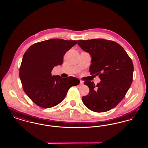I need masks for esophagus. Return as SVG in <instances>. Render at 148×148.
Instances as JSON below:
<instances>
[{"mask_svg": "<svg viewBox=\"0 0 148 148\" xmlns=\"http://www.w3.org/2000/svg\"><path fill=\"white\" fill-rule=\"evenodd\" d=\"M83 83H84L83 81H82V80H80V84L83 85Z\"/></svg>", "mask_w": 148, "mask_h": 148, "instance_id": "1", "label": "esophagus"}]
</instances>
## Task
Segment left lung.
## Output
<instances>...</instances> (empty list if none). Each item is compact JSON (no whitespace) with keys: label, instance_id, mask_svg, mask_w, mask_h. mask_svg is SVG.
<instances>
[{"label":"left lung","instance_id":"8db88e82","mask_svg":"<svg viewBox=\"0 0 148 148\" xmlns=\"http://www.w3.org/2000/svg\"><path fill=\"white\" fill-rule=\"evenodd\" d=\"M77 44L91 56V74L99 75L101 80L97 85L92 82H84L89 93L82 97V101L93 112L109 111L124 98L132 83V60L123 48L113 41L103 39L78 40Z\"/></svg>","mask_w":148,"mask_h":148}]
</instances>
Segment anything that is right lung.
Returning a JSON list of instances; mask_svg holds the SVG:
<instances>
[{
    "instance_id": "right-lung-1",
    "label": "right lung",
    "mask_w": 148,
    "mask_h": 148,
    "mask_svg": "<svg viewBox=\"0 0 148 148\" xmlns=\"http://www.w3.org/2000/svg\"><path fill=\"white\" fill-rule=\"evenodd\" d=\"M77 42L52 39L35 43L24 53L19 77L24 91L37 106L49 108L58 105L71 86L80 83L76 77L62 78L51 74L54 66L62 64L64 55Z\"/></svg>"
}]
</instances>
